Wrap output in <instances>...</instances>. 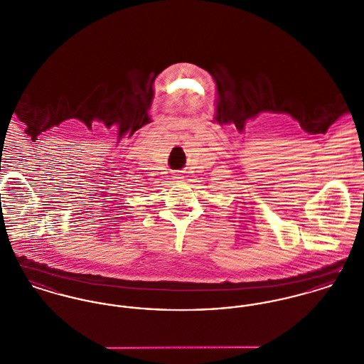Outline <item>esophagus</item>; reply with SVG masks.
Wrapping results in <instances>:
<instances>
[{
  "mask_svg": "<svg viewBox=\"0 0 364 364\" xmlns=\"http://www.w3.org/2000/svg\"><path fill=\"white\" fill-rule=\"evenodd\" d=\"M183 177H181V174H174L173 176V180H176V181H180Z\"/></svg>",
  "mask_w": 364,
  "mask_h": 364,
  "instance_id": "esophagus-1",
  "label": "esophagus"
}]
</instances>
